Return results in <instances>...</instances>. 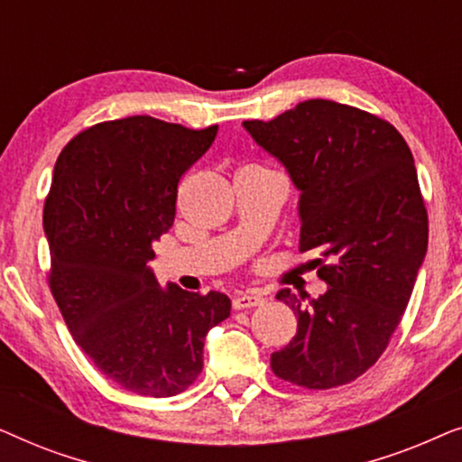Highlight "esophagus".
Wrapping results in <instances>:
<instances>
[{"instance_id":"1","label":"esophagus","mask_w":462,"mask_h":462,"mask_svg":"<svg viewBox=\"0 0 462 462\" xmlns=\"http://www.w3.org/2000/svg\"><path fill=\"white\" fill-rule=\"evenodd\" d=\"M263 302H264L263 296L254 292H244V294L233 296V309H252V307L263 305Z\"/></svg>"}]
</instances>
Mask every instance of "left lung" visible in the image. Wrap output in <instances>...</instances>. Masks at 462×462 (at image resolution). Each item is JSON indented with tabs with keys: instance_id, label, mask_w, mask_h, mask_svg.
Masks as SVG:
<instances>
[{
	"instance_id": "obj_1",
	"label": "left lung",
	"mask_w": 462,
	"mask_h": 462,
	"mask_svg": "<svg viewBox=\"0 0 462 462\" xmlns=\"http://www.w3.org/2000/svg\"><path fill=\"white\" fill-rule=\"evenodd\" d=\"M244 128L300 189V252L318 258L328 292H277L299 318L271 370L302 389L356 381L400 326L427 254L429 218L412 151L387 119L313 98Z\"/></svg>"
}]
</instances>
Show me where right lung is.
Wrapping results in <instances>:
<instances>
[{
  "mask_svg": "<svg viewBox=\"0 0 462 462\" xmlns=\"http://www.w3.org/2000/svg\"><path fill=\"white\" fill-rule=\"evenodd\" d=\"M217 132L134 116L79 132L56 160L43 204L50 292L81 351L136 395L191 387L208 330L231 313L226 294L163 290L147 267L182 174Z\"/></svg>",
  "mask_w": 462,
  "mask_h": 462,
  "instance_id": "right-lung-1",
  "label": "right lung"
}]
</instances>
